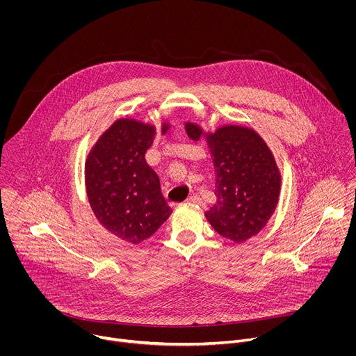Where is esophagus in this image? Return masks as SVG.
<instances>
[{"instance_id":"34e87169","label":"esophagus","mask_w":356,"mask_h":356,"mask_svg":"<svg viewBox=\"0 0 356 356\" xmlns=\"http://www.w3.org/2000/svg\"><path fill=\"white\" fill-rule=\"evenodd\" d=\"M187 201H188V202H194V204H198V206H204V201H202V198H201L200 195H197V194L190 195V197L187 198Z\"/></svg>"}]
</instances>
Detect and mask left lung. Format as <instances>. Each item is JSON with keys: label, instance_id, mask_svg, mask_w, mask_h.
Instances as JSON below:
<instances>
[{"label": "left lung", "instance_id": "8db88e82", "mask_svg": "<svg viewBox=\"0 0 356 356\" xmlns=\"http://www.w3.org/2000/svg\"><path fill=\"white\" fill-rule=\"evenodd\" d=\"M190 139L204 138L216 170V204L207 221L224 238L242 243L258 235L273 216L282 175L264 138L249 127L227 124L206 132L198 124H184Z\"/></svg>", "mask_w": 356, "mask_h": 356}]
</instances>
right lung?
<instances>
[{
    "mask_svg": "<svg viewBox=\"0 0 356 356\" xmlns=\"http://www.w3.org/2000/svg\"><path fill=\"white\" fill-rule=\"evenodd\" d=\"M169 128L162 122L161 134ZM155 135V125L120 118L101 134L86 159V191L95 218L132 245L154 235L172 214L158 175L145 162Z\"/></svg>",
    "mask_w": 356,
    "mask_h": 356,
    "instance_id": "right-lung-1",
    "label": "right lung"
}]
</instances>
